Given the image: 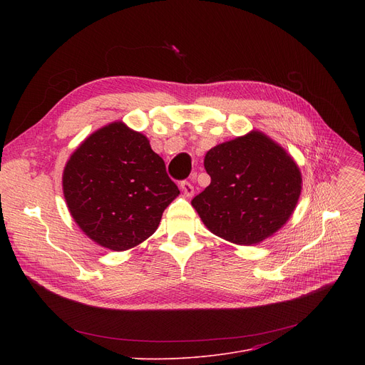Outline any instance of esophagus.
I'll return each instance as SVG.
<instances>
[{
  "mask_svg": "<svg viewBox=\"0 0 365 365\" xmlns=\"http://www.w3.org/2000/svg\"><path fill=\"white\" fill-rule=\"evenodd\" d=\"M180 189H182L183 195H185V197H187V198H190V197L194 195V186L190 185L187 180H183V182L180 183Z\"/></svg>",
  "mask_w": 365,
  "mask_h": 365,
  "instance_id": "34e87169",
  "label": "esophagus"
}]
</instances>
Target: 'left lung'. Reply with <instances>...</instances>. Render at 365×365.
Here are the masks:
<instances>
[{"label": "left lung", "mask_w": 365, "mask_h": 365, "mask_svg": "<svg viewBox=\"0 0 365 365\" xmlns=\"http://www.w3.org/2000/svg\"><path fill=\"white\" fill-rule=\"evenodd\" d=\"M204 167L212 182L190 204L212 234L253 245L278 232L294 213L300 168L263 131L216 145L205 153Z\"/></svg>", "instance_id": "left-lung-1"}]
</instances>
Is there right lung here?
Here are the masks:
<instances>
[{
  "instance_id": "obj_1",
  "label": "right lung",
  "mask_w": 365,
  "mask_h": 365,
  "mask_svg": "<svg viewBox=\"0 0 365 365\" xmlns=\"http://www.w3.org/2000/svg\"><path fill=\"white\" fill-rule=\"evenodd\" d=\"M62 187L73 222L112 252L146 241L180 194L148 138L123 121L96 130L72 152Z\"/></svg>"
}]
</instances>
